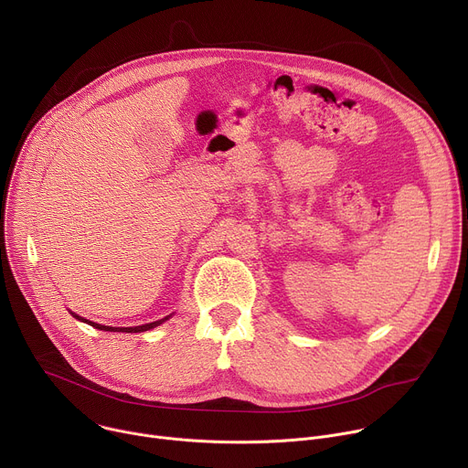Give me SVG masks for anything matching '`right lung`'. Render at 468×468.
Masks as SVG:
<instances>
[{
  "mask_svg": "<svg viewBox=\"0 0 468 468\" xmlns=\"http://www.w3.org/2000/svg\"><path fill=\"white\" fill-rule=\"evenodd\" d=\"M72 315H74L76 319L83 321V323H88V324H91V326H95V328H99V330H106V332H145V330H151V328H154V326H158V324H162L164 321L169 319V315H167V317H164V319H158V321H153V323H145V324H140V326H104V324H99V323L83 319V317H80V315H76V314H72Z\"/></svg>",
  "mask_w": 468,
  "mask_h": 468,
  "instance_id": "right-lung-1",
  "label": "right lung"
}]
</instances>
